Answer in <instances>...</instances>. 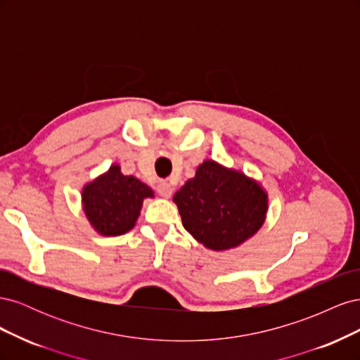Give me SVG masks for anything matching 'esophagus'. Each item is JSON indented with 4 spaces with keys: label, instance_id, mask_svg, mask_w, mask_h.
Wrapping results in <instances>:
<instances>
[{
    "label": "esophagus",
    "instance_id": "1",
    "mask_svg": "<svg viewBox=\"0 0 360 360\" xmlns=\"http://www.w3.org/2000/svg\"><path fill=\"white\" fill-rule=\"evenodd\" d=\"M172 186L169 183H167V181H160L159 184H158V193L160 195V197H163V198H169L171 195H172Z\"/></svg>",
    "mask_w": 360,
    "mask_h": 360
}]
</instances>
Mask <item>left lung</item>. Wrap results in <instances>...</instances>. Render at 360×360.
Segmentation results:
<instances>
[{"label":"left lung","instance_id":"1","mask_svg":"<svg viewBox=\"0 0 360 360\" xmlns=\"http://www.w3.org/2000/svg\"><path fill=\"white\" fill-rule=\"evenodd\" d=\"M183 226L213 250L236 248L264 224L267 193L245 174L205 160L174 195Z\"/></svg>","mask_w":360,"mask_h":360}]
</instances>
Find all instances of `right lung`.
Segmentation results:
<instances>
[{
  "label": "right lung",
  "mask_w": 360,
  "mask_h": 360,
  "mask_svg": "<svg viewBox=\"0 0 360 360\" xmlns=\"http://www.w3.org/2000/svg\"><path fill=\"white\" fill-rule=\"evenodd\" d=\"M153 197L146 183L134 176H123L112 165L103 176L89 183L82 191L85 216L102 236H120L132 230L144 198Z\"/></svg>",
  "instance_id": "right-lung-1"
}]
</instances>
